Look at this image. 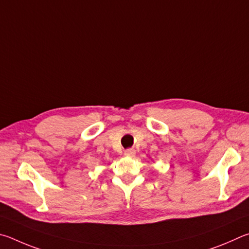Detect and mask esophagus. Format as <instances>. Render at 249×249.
<instances>
[{"mask_svg":"<svg viewBox=\"0 0 249 249\" xmlns=\"http://www.w3.org/2000/svg\"><path fill=\"white\" fill-rule=\"evenodd\" d=\"M134 154H136V151L133 149H128L124 151V155L128 156V158H132V156H134Z\"/></svg>","mask_w":249,"mask_h":249,"instance_id":"esophagus-1","label":"esophagus"}]
</instances>
